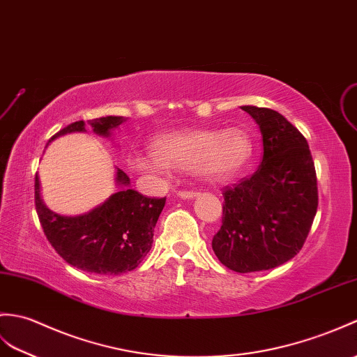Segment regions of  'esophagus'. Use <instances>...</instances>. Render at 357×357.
Listing matches in <instances>:
<instances>
[{
	"instance_id": "34e87169",
	"label": "esophagus",
	"mask_w": 357,
	"mask_h": 357,
	"mask_svg": "<svg viewBox=\"0 0 357 357\" xmlns=\"http://www.w3.org/2000/svg\"><path fill=\"white\" fill-rule=\"evenodd\" d=\"M178 196L182 197V199H192V197L197 196V192H190V190H179Z\"/></svg>"
}]
</instances>
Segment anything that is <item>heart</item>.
Masks as SVG:
<instances>
[{
  "mask_svg": "<svg viewBox=\"0 0 357 357\" xmlns=\"http://www.w3.org/2000/svg\"><path fill=\"white\" fill-rule=\"evenodd\" d=\"M251 153V139L243 130L199 129L155 139L153 157L132 155L128 165L138 175L165 176L167 169L196 170L208 179L223 181L236 176Z\"/></svg>",
  "mask_w": 357,
  "mask_h": 357,
  "instance_id": "b5f03b06",
  "label": "heart"
}]
</instances>
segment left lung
Wrapping results in <instances>:
<instances>
[{"label": "left lung", "mask_w": 357, "mask_h": 357, "mask_svg": "<svg viewBox=\"0 0 357 357\" xmlns=\"http://www.w3.org/2000/svg\"><path fill=\"white\" fill-rule=\"evenodd\" d=\"M259 124L263 156L259 169L223 188L222 227L213 251L240 273L268 271L301 251L318 208L317 172L307 139L269 107L242 106Z\"/></svg>", "instance_id": "8db88e82"}]
</instances>
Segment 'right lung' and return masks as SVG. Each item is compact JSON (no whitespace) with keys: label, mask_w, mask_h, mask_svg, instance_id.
I'll return each mask as SVG.
<instances>
[{"label":"right lung","mask_w":357,"mask_h":357,"mask_svg":"<svg viewBox=\"0 0 357 357\" xmlns=\"http://www.w3.org/2000/svg\"><path fill=\"white\" fill-rule=\"evenodd\" d=\"M123 117L91 120L96 134L109 137ZM84 120L74 121L50 138L48 143L70 132H85ZM121 192L86 214L59 216L48 210L40 199L39 179L35 178L36 213L48 242L62 259L80 271L97 275H120L135 269L153 243V229L165 205V197H147L129 188V176L117 170Z\"/></svg>","instance_id":"obj_1"}]
</instances>
